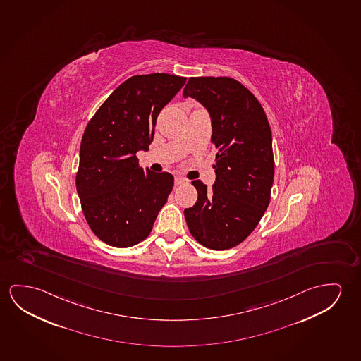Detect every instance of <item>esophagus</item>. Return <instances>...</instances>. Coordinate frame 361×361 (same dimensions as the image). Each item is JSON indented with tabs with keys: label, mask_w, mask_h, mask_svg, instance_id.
Returning a JSON list of instances; mask_svg holds the SVG:
<instances>
[{
	"label": "esophagus",
	"mask_w": 361,
	"mask_h": 361,
	"mask_svg": "<svg viewBox=\"0 0 361 361\" xmlns=\"http://www.w3.org/2000/svg\"><path fill=\"white\" fill-rule=\"evenodd\" d=\"M185 183H188V180H186L185 178H183V176H176V178H175V185H176V186H180V185H185Z\"/></svg>",
	"instance_id": "1"
}]
</instances>
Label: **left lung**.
<instances>
[{
	"label": "left lung",
	"mask_w": 361,
	"mask_h": 361,
	"mask_svg": "<svg viewBox=\"0 0 361 361\" xmlns=\"http://www.w3.org/2000/svg\"><path fill=\"white\" fill-rule=\"evenodd\" d=\"M189 96L210 112L216 181L211 189L200 180L192 181L197 201L183 214L199 244L231 249L255 230L270 202L275 171L271 128L259 100L235 78H190L183 89V97Z\"/></svg>",
	"instance_id": "left-lung-1"
}]
</instances>
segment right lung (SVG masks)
<instances>
[{"instance_id": "obj_1", "label": "right lung", "mask_w": 361, "mask_h": 361, "mask_svg": "<svg viewBox=\"0 0 361 361\" xmlns=\"http://www.w3.org/2000/svg\"><path fill=\"white\" fill-rule=\"evenodd\" d=\"M185 82L170 73L128 78L85 128L76 189L90 228L105 244H139L166 204L173 176L144 170L136 152L149 150L157 115Z\"/></svg>"}]
</instances>
